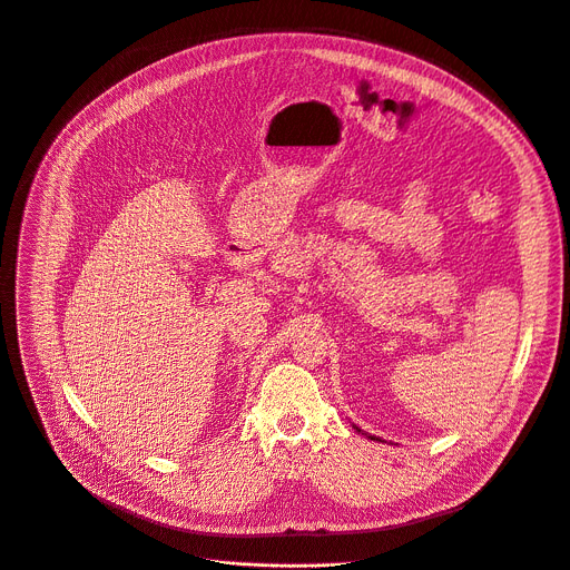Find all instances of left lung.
Returning a JSON list of instances; mask_svg holds the SVG:
<instances>
[{"label": "left lung", "instance_id": "obj_1", "mask_svg": "<svg viewBox=\"0 0 570 570\" xmlns=\"http://www.w3.org/2000/svg\"><path fill=\"white\" fill-rule=\"evenodd\" d=\"M358 432H361V430H358ZM371 439H373V436H371Z\"/></svg>", "mask_w": 570, "mask_h": 570}]
</instances>
